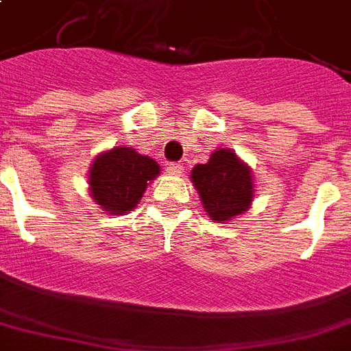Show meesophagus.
<instances>
[{"label":"esophagus","instance_id":"34e87169","mask_svg":"<svg viewBox=\"0 0 351 351\" xmlns=\"http://www.w3.org/2000/svg\"><path fill=\"white\" fill-rule=\"evenodd\" d=\"M167 173H171V175H180L182 171H184V165L178 164V162H171V164H167Z\"/></svg>","mask_w":351,"mask_h":351}]
</instances>
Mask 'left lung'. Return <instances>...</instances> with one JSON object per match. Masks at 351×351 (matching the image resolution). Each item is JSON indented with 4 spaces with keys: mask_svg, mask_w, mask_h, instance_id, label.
I'll return each mask as SVG.
<instances>
[{
    "mask_svg": "<svg viewBox=\"0 0 351 351\" xmlns=\"http://www.w3.org/2000/svg\"><path fill=\"white\" fill-rule=\"evenodd\" d=\"M191 180L202 198L204 209L213 220H230L244 213L253 200V178L237 154L219 149L208 164L191 171Z\"/></svg>",
    "mask_w": 351,
    "mask_h": 351,
    "instance_id": "obj_1",
    "label": "left lung"
}]
</instances>
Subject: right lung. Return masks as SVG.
<instances>
[{
  "label": "right lung",
  "mask_w": 351,
  "mask_h": 351,
  "mask_svg": "<svg viewBox=\"0 0 351 351\" xmlns=\"http://www.w3.org/2000/svg\"><path fill=\"white\" fill-rule=\"evenodd\" d=\"M160 173V165L134 149L114 147L100 154L90 167L93 198L111 215L131 211L142 198L147 182Z\"/></svg>",
  "instance_id": "add662e5"
}]
</instances>
